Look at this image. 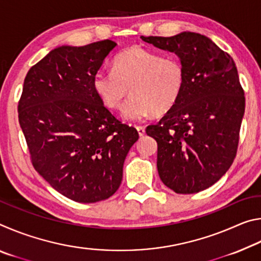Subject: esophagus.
<instances>
[{
    "label": "esophagus",
    "instance_id": "34e87169",
    "mask_svg": "<svg viewBox=\"0 0 261 261\" xmlns=\"http://www.w3.org/2000/svg\"><path fill=\"white\" fill-rule=\"evenodd\" d=\"M136 129L138 131V135L140 137H143L145 135V127L143 125H136Z\"/></svg>",
    "mask_w": 261,
    "mask_h": 261
}]
</instances>
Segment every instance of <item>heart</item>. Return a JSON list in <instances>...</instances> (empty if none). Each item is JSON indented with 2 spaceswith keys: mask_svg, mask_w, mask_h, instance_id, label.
<instances>
[{
  "mask_svg": "<svg viewBox=\"0 0 261 261\" xmlns=\"http://www.w3.org/2000/svg\"><path fill=\"white\" fill-rule=\"evenodd\" d=\"M187 77L178 57L162 56L141 46L126 48L114 57L112 72L98 71L93 90L110 110L124 109L127 120L161 116L175 107L182 95Z\"/></svg>",
  "mask_w": 261,
  "mask_h": 261,
  "instance_id": "heart-1",
  "label": "heart"
}]
</instances>
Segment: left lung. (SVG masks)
Here are the masks:
<instances>
[{
    "instance_id": "left-lung-1",
    "label": "left lung",
    "mask_w": 261,
    "mask_h": 261,
    "mask_svg": "<svg viewBox=\"0 0 261 261\" xmlns=\"http://www.w3.org/2000/svg\"><path fill=\"white\" fill-rule=\"evenodd\" d=\"M141 39L177 54L187 77L175 107L146 127L158 143L159 176L176 193L202 191L227 173L237 153L245 110L237 68L201 34Z\"/></svg>"
}]
</instances>
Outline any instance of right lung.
I'll return each instance as SVG.
<instances>
[{
    "label": "right lung",
    "mask_w": 261,
    "mask_h": 261,
    "mask_svg": "<svg viewBox=\"0 0 261 261\" xmlns=\"http://www.w3.org/2000/svg\"><path fill=\"white\" fill-rule=\"evenodd\" d=\"M116 46L102 40L55 48L26 74L18 120L34 169L78 202L108 199L139 136L117 120L93 90V77Z\"/></svg>",
    "instance_id": "add662e5"
}]
</instances>
